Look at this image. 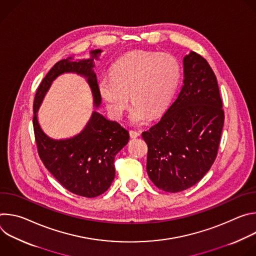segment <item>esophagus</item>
Segmentation results:
<instances>
[{
    "mask_svg": "<svg viewBox=\"0 0 256 256\" xmlns=\"http://www.w3.org/2000/svg\"><path fill=\"white\" fill-rule=\"evenodd\" d=\"M140 132H136V130H130V138H138V136H140Z\"/></svg>",
    "mask_w": 256,
    "mask_h": 256,
    "instance_id": "1",
    "label": "esophagus"
}]
</instances>
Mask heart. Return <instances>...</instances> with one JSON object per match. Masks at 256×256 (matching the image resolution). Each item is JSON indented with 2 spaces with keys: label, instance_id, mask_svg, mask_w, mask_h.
<instances>
[{
  "label": "heart",
  "instance_id": "heart-1",
  "mask_svg": "<svg viewBox=\"0 0 256 256\" xmlns=\"http://www.w3.org/2000/svg\"><path fill=\"white\" fill-rule=\"evenodd\" d=\"M181 68L169 54L134 50L122 56L112 68V75L98 79V91L107 110L120 120L130 103L132 124L147 122L151 114L157 116L168 105L180 80Z\"/></svg>",
  "mask_w": 256,
  "mask_h": 256
}]
</instances>
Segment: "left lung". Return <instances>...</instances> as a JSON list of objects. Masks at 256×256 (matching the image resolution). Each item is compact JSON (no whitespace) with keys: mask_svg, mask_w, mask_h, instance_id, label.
I'll return each instance as SVG.
<instances>
[{"mask_svg":"<svg viewBox=\"0 0 256 256\" xmlns=\"http://www.w3.org/2000/svg\"><path fill=\"white\" fill-rule=\"evenodd\" d=\"M184 80L160 122L142 134L148 144L147 172L167 192L188 190L206 175L218 153L224 126L223 103L208 62L190 52Z\"/></svg>","mask_w":256,"mask_h":256,"instance_id":"8db88e82","label":"left lung"}]
</instances>
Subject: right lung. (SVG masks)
Wrapping results in <instances>:
<instances>
[{"instance_id":"1","label":"right lung","mask_w":256,"mask_h":256,"mask_svg":"<svg viewBox=\"0 0 256 256\" xmlns=\"http://www.w3.org/2000/svg\"><path fill=\"white\" fill-rule=\"evenodd\" d=\"M101 52V50H95L90 52V58L74 60L70 56L58 62L40 83L33 104L35 140L46 168L66 190L89 198L102 194L110 188L116 176L114 158L130 140L126 128L97 112L101 105V96L94 72V60H98ZM66 72H72L86 79L92 92L96 110L78 135L56 140L43 132L37 112L52 82Z\"/></svg>"}]
</instances>
